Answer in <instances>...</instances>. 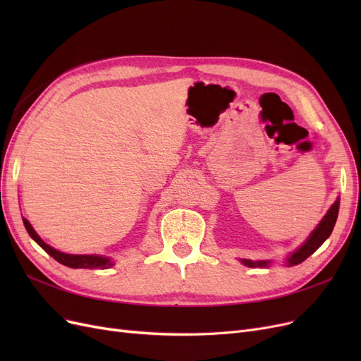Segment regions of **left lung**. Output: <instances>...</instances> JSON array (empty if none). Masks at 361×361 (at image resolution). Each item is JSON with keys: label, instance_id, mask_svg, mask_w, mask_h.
Listing matches in <instances>:
<instances>
[{"label": "left lung", "instance_id": "8db88e82", "mask_svg": "<svg viewBox=\"0 0 361 361\" xmlns=\"http://www.w3.org/2000/svg\"><path fill=\"white\" fill-rule=\"evenodd\" d=\"M338 204H341V197L336 199V202L331 204L330 209L326 211L319 224L313 228V232L309 235V238L286 257L285 264L288 267H295L301 264V262H304L309 256H312L314 251L326 241V238L331 235L333 227L337 220ZM239 260H241L243 264L248 268H268L271 264V260H251V259H239Z\"/></svg>", "mask_w": 361, "mask_h": 361}]
</instances>
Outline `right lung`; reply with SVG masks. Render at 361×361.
Segmentation results:
<instances>
[{
  "label": "right lung",
  "mask_w": 361,
  "mask_h": 361,
  "mask_svg": "<svg viewBox=\"0 0 361 361\" xmlns=\"http://www.w3.org/2000/svg\"><path fill=\"white\" fill-rule=\"evenodd\" d=\"M24 226L27 228L28 235L31 236V239H35V241L47 251V253L56 259L57 262H60L61 265L64 267H69V268H89V269H94V268H101V269H106V268H111L114 265V262L111 257L108 256H101V255H68V253H63V251H59L54 247L48 245L43 239L37 235V232L32 228V226L30 224V221L27 218H23Z\"/></svg>",
  "instance_id": "1"
}]
</instances>
